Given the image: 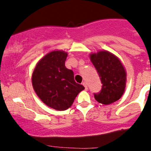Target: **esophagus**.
<instances>
[{"mask_svg":"<svg viewBox=\"0 0 151 151\" xmlns=\"http://www.w3.org/2000/svg\"><path fill=\"white\" fill-rule=\"evenodd\" d=\"M83 86L85 87V90H87V89H88V86H87V83H85V82H84V83H83Z\"/></svg>","mask_w":151,"mask_h":151,"instance_id":"1","label":"esophagus"}]
</instances>
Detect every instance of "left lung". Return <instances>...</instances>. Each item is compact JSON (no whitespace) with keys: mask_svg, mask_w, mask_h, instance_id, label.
<instances>
[{"mask_svg":"<svg viewBox=\"0 0 151 151\" xmlns=\"http://www.w3.org/2000/svg\"><path fill=\"white\" fill-rule=\"evenodd\" d=\"M91 60L102 84L101 91L94 93L98 102L109 104L122 96L126 86V71L119 59L112 53L100 51L91 54Z\"/></svg>","mask_w":151,"mask_h":151,"instance_id":"1","label":"left lung"}]
</instances>
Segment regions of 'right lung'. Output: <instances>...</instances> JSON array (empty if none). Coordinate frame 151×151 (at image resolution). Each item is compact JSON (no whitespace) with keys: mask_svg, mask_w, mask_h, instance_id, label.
I'll use <instances>...</instances> for the list:
<instances>
[{"mask_svg":"<svg viewBox=\"0 0 151 151\" xmlns=\"http://www.w3.org/2000/svg\"><path fill=\"white\" fill-rule=\"evenodd\" d=\"M67 53L52 51L39 60L32 75V84L38 96L47 106L66 110L79 93L85 89L74 79V72L65 66Z\"/></svg>","mask_w":151,"mask_h":151,"instance_id":"add662e5","label":"right lung"}]
</instances>
